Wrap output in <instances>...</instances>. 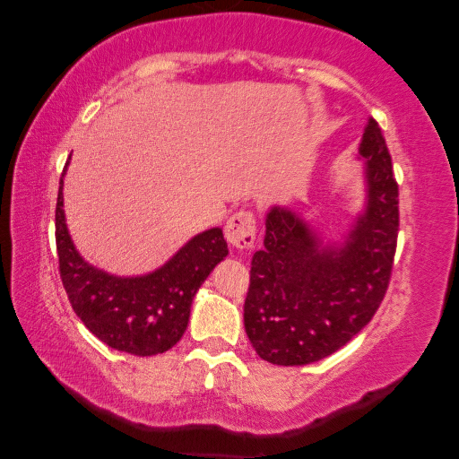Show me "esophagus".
<instances>
[{"label": "esophagus", "instance_id": "esophagus-1", "mask_svg": "<svg viewBox=\"0 0 459 459\" xmlns=\"http://www.w3.org/2000/svg\"><path fill=\"white\" fill-rule=\"evenodd\" d=\"M224 238L237 250H247L255 247L256 240V221L250 211H238L224 224Z\"/></svg>", "mask_w": 459, "mask_h": 459}]
</instances>
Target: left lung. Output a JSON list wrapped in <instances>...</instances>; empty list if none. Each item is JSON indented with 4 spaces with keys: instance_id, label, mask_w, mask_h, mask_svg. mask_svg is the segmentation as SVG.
Wrapping results in <instances>:
<instances>
[{
    "instance_id": "1",
    "label": "left lung",
    "mask_w": 459,
    "mask_h": 459,
    "mask_svg": "<svg viewBox=\"0 0 459 459\" xmlns=\"http://www.w3.org/2000/svg\"><path fill=\"white\" fill-rule=\"evenodd\" d=\"M365 209L343 242H324L296 211L274 204L264 248L255 252L245 329L260 359L309 365L335 353L378 309L391 280L398 237V185L378 124L359 143Z\"/></svg>"
}]
</instances>
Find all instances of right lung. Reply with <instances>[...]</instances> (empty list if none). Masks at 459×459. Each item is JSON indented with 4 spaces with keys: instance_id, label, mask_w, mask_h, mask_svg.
<instances>
[{
    "instance_id": "add662e5",
    "label": "right lung",
    "mask_w": 459,
    "mask_h": 459,
    "mask_svg": "<svg viewBox=\"0 0 459 459\" xmlns=\"http://www.w3.org/2000/svg\"><path fill=\"white\" fill-rule=\"evenodd\" d=\"M55 237L58 270L74 314L102 343L138 357L165 353L178 343L187 329L195 294L229 255L222 230L214 227L193 237L163 266L143 276H114L94 268L68 235L63 179Z\"/></svg>"
}]
</instances>
